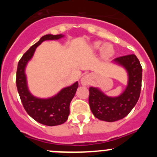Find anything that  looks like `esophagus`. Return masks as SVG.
I'll use <instances>...</instances> for the list:
<instances>
[{
    "label": "esophagus",
    "instance_id": "esophagus-1",
    "mask_svg": "<svg viewBox=\"0 0 157 157\" xmlns=\"http://www.w3.org/2000/svg\"><path fill=\"white\" fill-rule=\"evenodd\" d=\"M91 81V76L89 74L83 75L81 78V84L82 86H87L90 83Z\"/></svg>",
    "mask_w": 157,
    "mask_h": 157
}]
</instances>
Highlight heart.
Instances as JSON below:
<instances>
[{
  "label": "heart",
  "mask_w": 157,
  "mask_h": 157,
  "mask_svg": "<svg viewBox=\"0 0 157 157\" xmlns=\"http://www.w3.org/2000/svg\"><path fill=\"white\" fill-rule=\"evenodd\" d=\"M91 48L94 51H98L100 49L101 56L105 59L112 57L115 54V48L111 43H105L103 45V42L101 41H94L91 45Z\"/></svg>",
  "instance_id": "heart-1"
}]
</instances>
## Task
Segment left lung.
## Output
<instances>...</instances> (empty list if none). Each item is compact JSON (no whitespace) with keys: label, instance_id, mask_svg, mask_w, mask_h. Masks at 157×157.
I'll return each instance as SVG.
<instances>
[{"label":"left lung","instance_id":"8db88e82","mask_svg":"<svg viewBox=\"0 0 157 157\" xmlns=\"http://www.w3.org/2000/svg\"><path fill=\"white\" fill-rule=\"evenodd\" d=\"M112 63L123 67L128 75L126 89L117 97H109L98 87H90L89 104L98 120L115 122L127 116L138 102L142 79V68L134 54L120 56Z\"/></svg>","mask_w":157,"mask_h":157}]
</instances>
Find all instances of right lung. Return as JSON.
I'll return each mask as SVG.
<instances>
[{"mask_svg": "<svg viewBox=\"0 0 157 157\" xmlns=\"http://www.w3.org/2000/svg\"><path fill=\"white\" fill-rule=\"evenodd\" d=\"M62 37H63V34H46L41 37L23 54L18 63L16 71L17 90L27 114L43 125L51 127L63 124L67 120L70 114V103L78 87V82H75L72 85L64 87L51 98H37L29 90L25 70L38 45L47 40H58Z\"/></svg>", "mask_w": 157, "mask_h": 157, "instance_id": "1", "label": "right lung"}]
</instances>
